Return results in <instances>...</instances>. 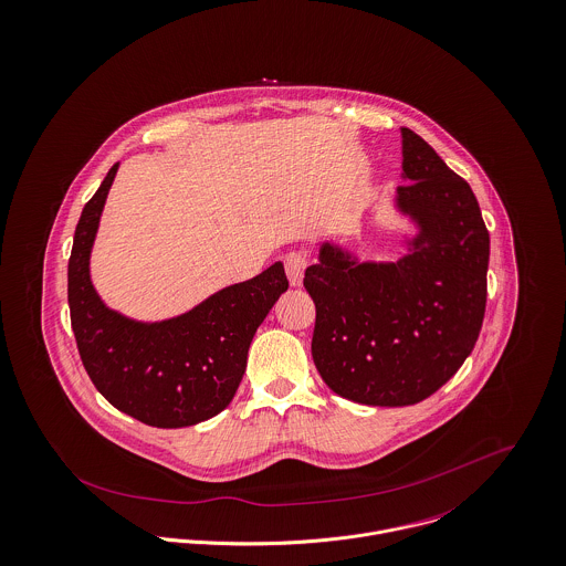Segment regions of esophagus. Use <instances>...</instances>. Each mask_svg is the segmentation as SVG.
<instances>
[{"label":"esophagus","mask_w":566,"mask_h":566,"mask_svg":"<svg viewBox=\"0 0 566 566\" xmlns=\"http://www.w3.org/2000/svg\"><path fill=\"white\" fill-rule=\"evenodd\" d=\"M306 266H308V255L306 253L293 252L284 258V269H286V277H289L291 286H302Z\"/></svg>","instance_id":"1"}]
</instances>
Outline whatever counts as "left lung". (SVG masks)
<instances>
[{
  "instance_id": "1",
  "label": "left lung",
  "mask_w": 566,
  "mask_h": 566,
  "mask_svg": "<svg viewBox=\"0 0 566 566\" xmlns=\"http://www.w3.org/2000/svg\"><path fill=\"white\" fill-rule=\"evenodd\" d=\"M408 221L392 260L321 241L304 286L323 381L365 406H412L437 392L473 352L486 308L491 239L471 187L412 129L401 127Z\"/></svg>"
}]
</instances>
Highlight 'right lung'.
I'll use <instances>...</instances> for the list:
<instances>
[{
    "mask_svg": "<svg viewBox=\"0 0 566 566\" xmlns=\"http://www.w3.org/2000/svg\"><path fill=\"white\" fill-rule=\"evenodd\" d=\"M119 165L84 206L69 258V311L84 369L122 412L154 428H187L217 417L237 395L253 334L289 289L275 262L226 286L190 311L138 321L111 308L91 277L108 190Z\"/></svg>",
    "mask_w": 566,
    "mask_h": 566,
    "instance_id": "obj_1",
    "label": "right lung"
}]
</instances>
